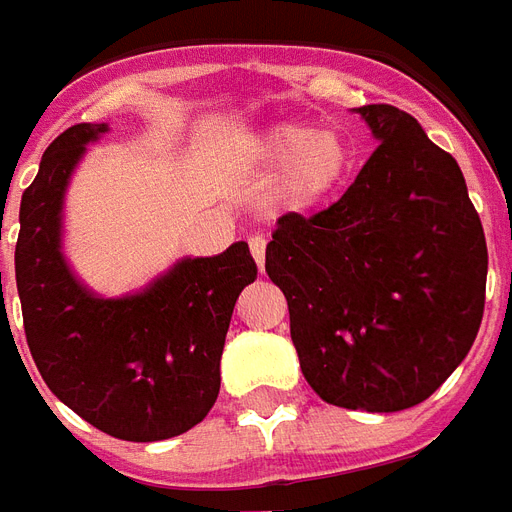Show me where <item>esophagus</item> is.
Here are the masks:
<instances>
[{
  "label": "esophagus",
  "mask_w": 512,
  "mask_h": 512,
  "mask_svg": "<svg viewBox=\"0 0 512 512\" xmlns=\"http://www.w3.org/2000/svg\"><path fill=\"white\" fill-rule=\"evenodd\" d=\"M266 235H252L249 238V252H252V257H255L257 268L263 271V266H266Z\"/></svg>",
  "instance_id": "34e87169"
}]
</instances>
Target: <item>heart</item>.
I'll use <instances>...</instances> for the list:
<instances>
[{
  "label": "heart",
  "instance_id": "1",
  "mask_svg": "<svg viewBox=\"0 0 512 512\" xmlns=\"http://www.w3.org/2000/svg\"><path fill=\"white\" fill-rule=\"evenodd\" d=\"M252 156L282 169L279 200L290 208H310L332 197L348 178L351 145L337 131H312L301 123H282L252 139Z\"/></svg>",
  "mask_w": 512,
  "mask_h": 512
}]
</instances>
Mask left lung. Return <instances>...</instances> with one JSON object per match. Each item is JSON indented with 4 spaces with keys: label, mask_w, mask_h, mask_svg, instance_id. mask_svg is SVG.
Returning <instances> with one entry per match:
<instances>
[{
    "label": "left lung",
    "mask_w": 512,
    "mask_h": 512,
    "mask_svg": "<svg viewBox=\"0 0 512 512\" xmlns=\"http://www.w3.org/2000/svg\"><path fill=\"white\" fill-rule=\"evenodd\" d=\"M356 112L373 156L334 205L279 219L266 271L307 384L332 406L386 414L428 400L466 359L488 246L458 161L397 106Z\"/></svg>",
    "instance_id": "1"
}]
</instances>
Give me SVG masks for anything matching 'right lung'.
I'll use <instances>...</instances> for the list:
<instances>
[{
	"mask_svg": "<svg viewBox=\"0 0 512 512\" xmlns=\"http://www.w3.org/2000/svg\"><path fill=\"white\" fill-rule=\"evenodd\" d=\"M104 131L106 123L62 131L21 197L24 334L46 386L90 425L126 441L172 439L216 403L224 337L257 266L238 241L216 257L180 260L136 296L98 299L82 288L60 252L62 194L84 145Z\"/></svg>",
	"mask_w": 512,
	"mask_h": 512,
	"instance_id": "1",
	"label": "right lung"
}]
</instances>
